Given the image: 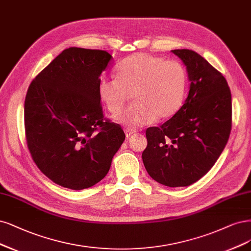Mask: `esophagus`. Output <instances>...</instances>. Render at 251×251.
<instances>
[{"label":"esophagus","instance_id":"34e87169","mask_svg":"<svg viewBox=\"0 0 251 251\" xmlns=\"http://www.w3.org/2000/svg\"><path fill=\"white\" fill-rule=\"evenodd\" d=\"M125 133H126V138H129L131 137L135 132L134 131H132V129H125Z\"/></svg>","mask_w":251,"mask_h":251}]
</instances>
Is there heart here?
<instances>
[{
  "label": "heart",
  "instance_id": "1",
  "mask_svg": "<svg viewBox=\"0 0 251 251\" xmlns=\"http://www.w3.org/2000/svg\"><path fill=\"white\" fill-rule=\"evenodd\" d=\"M115 77L101 76L98 83L100 100L112 114L122 109L131 92L134 102L115 116L127 129H136L176 113L186 89V73L176 61L139 53L115 67Z\"/></svg>",
  "mask_w": 251,
  "mask_h": 251
}]
</instances>
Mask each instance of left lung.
Returning a JSON list of instances; mask_svg holds the SVG:
<instances>
[{"label": "left lung", "mask_w": 251, "mask_h": 251, "mask_svg": "<svg viewBox=\"0 0 251 251\" xmlns=\"http://www.w3.org/2000/svg\"><path fill=\"white\" fill-rule=\"evenodd\" d=\"M188 74L184 105L160 126L146 129L142 161L151 178L167 187L195 183L218 160L231 129V94L217 70L191 50H172Z\"/></svg>", "instance_id": "1"}]
</instances>
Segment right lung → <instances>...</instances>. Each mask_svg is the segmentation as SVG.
<instances>
[{"label": "right lung", "instance_id": "right-lung-1", "mask_svg": "<svg viewBox=\"0 0 251 251\" xmlns=\"http://www.w3.org/2000/svg\"><path fill=\"white\" fill-rule=\"evenodd\" d=\"M112 56L106 50L68 48L29 86L25 128L32 159L54 183L87 189L108 174L126 139L103 118L98 83Z\"/></svg>", "mask_w": 251, "mask_h": 251}]
</instances>
